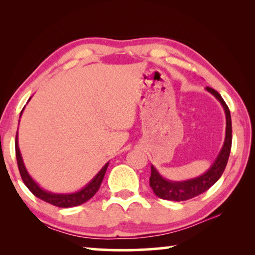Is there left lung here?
Returning a JSON list of instances; mask_svg holds the SVG:
<instances>
[{
  "mask_svg": "<svg viewBox=\"0 0 255 255\" xmlns=\"http://www.w3.org/2000/svg\"><path fill=\"white\" fill-rule=\"evenodd\" d=\"M206 90L210 92L217 100L222 103L226 115V136L225 141L219 152L217 158L215 159L213 165L210 169L198 178L187 180V181H169L164 179L163 176L158 173L157 170L152 165L150 166V178H149V185L153 189L155 195L161 199L172 200V201H184L191 198L201 195L207 191L211 185H214L217 182L218 179L221 178L224 170H225L226 164L230 157L231 147H232V119L231 112L228 109L225 101L223 100L221 94L214 89L207 86Z\"/></svg>",
  "mask_w": 255,
  "mask_h": 255,
  "instance_id": "obj_1",
  "label": "left lung"
}]
</instances>
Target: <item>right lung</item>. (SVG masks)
I'll list each match as a JSON object with an SVG mask.
<instances>
[{"label":"right lung","instance_id":"obj_1","mask_svg":"<svg viewBox=\"0 0 255 255\" xmlns=\"http://www.w3.org/2000/svg\"><path fill=\"white\" fill-rule=\"evenodd\" d=\"M21 114H22V111H21ZM15 156H16V162H18V167H19L21 178H22L23 183L27 185V188L30 190V191H31L37 198H39V199L48 202V204L54 205L56 207H60V208H70V207L80 206L91 199V198L97 193L99 188H100L102 180L105 178L107 167L109 165V162H108L100 170V172H99V173L94 176V178L90 181V182L86 184L83 189H81L80 191L73 192V193H66L65 195V193H53V192L46 191V190L41 189L39 185L34 182L33 179L29 175L28 171L25 169L23 164L22 156H21V153L19 149L18 133H16V137H15Z\"/></svg>","mask_w":255,"mask_h":255}]
</instances>
